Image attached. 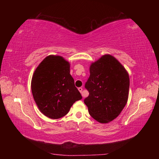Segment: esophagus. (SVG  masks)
I'll return each mask as SVG.
<instances>
[{
  "mask_svg": "<svg viewBox=\"0 0 159 159\" xmlns=\"http://www.w3.org/2000/svg\"><path fill=\"white\" fill-rule=\"evenodd\" d=\"M78 89H79V92H80V93H82V91H83V88H82L81 87H80V88H78ZM82 95H83V97H84V95H83V94H82Z\"/></svg>",
  "mask_w": 159,
  "mask_h": 159,
  "instance_id": "obj_1",
  "label": "esophagus"
}]
</instances>
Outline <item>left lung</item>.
<instances>
[{"label": "left lung", "instance_id": "obj_1", "mask_svg": "<svg viewBox=\"0 0 159 159\" xmlns=\"http://www.w3.org/2000/svg\"><path fill=\"white\" fill-rule=\"evenodd\" d=\"M85 84L89 95L84 99L90 115L107 123L120 114L127 103L130 79L127 71L114 57L103 55L91 64Z\"/></svg>", "mask_w": 159, "mask_h": 159}]
</instances>
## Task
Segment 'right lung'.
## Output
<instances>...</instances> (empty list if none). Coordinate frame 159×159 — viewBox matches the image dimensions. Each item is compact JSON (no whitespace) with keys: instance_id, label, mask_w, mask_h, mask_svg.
Masks as SVG:
<instances>
[{"instance_id":"obj_1","label":"right lung","mask_w":159,"mask_h":159,"mask_svg":"<svg viewBox=\"0 0 159 159\" xmlns=\"http://www.w3.org/2000/svg\"><path fill=\"white\" fill-rule=\"evenodd\" d=\"M31 92L41 112L52 119L64 116L82 99L70 74V64L57 55L48 56L35 70Z\"/></svg>"}]
</instances>
